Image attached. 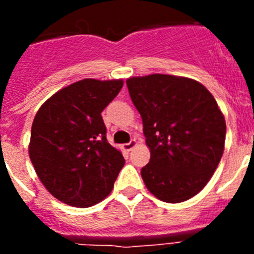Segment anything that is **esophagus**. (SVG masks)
<instances>
[{
  "label": "esophagus",
  "mask_w": 254,
  "mask_h": 254,
  "mask_svg": "<svg viewBox=\"0 0 254 254\" xmlns=\"http://www.w3.org/2000/svg\"><path fill=\"white\" fill-rule=\"evenodd\" d=\"M136 145H137L136 140H131L129 142H127V143H125V145H123V149H125L126 151H131V150L133 149Z\"/></svg>",
  "instance_id": "esophagus-1"
}]
</instances>
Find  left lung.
Returning a JSON list of instances; mask_svg holds the SVG:
<instances>
[{
    "mask_svg": "<svg viewBox=\"0 0 254 254\" xmlns=\"http://www.w3.org/2000/svg\"><path fill=\"white\" fill-rule=\"evenodd\" d=\"M151 156L141 169L147 190L164 202L196 196L220 163L226 125L215 98L202 84L172 75L127 80Z\"/></svg>",
    "mask_w": 254,
    "mask_h": 254,
    "instance_id": "obj_1",
    "label": "left lung"
}]
</instances>
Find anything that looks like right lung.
<instances>
[{
    "instance_id": "right-lung-1",
    "label": "right lung",
    "mask_w": 254,
    "mask_h": 254,
    "mask_svg": "<svg viewBox=\"0 0 254 254\" xmlns=\"http://www.w3.org/2000/svg\"><path fill=\"white\" fill-rule=\"evenodd\" d=\"M122 86V80L85 78L52 95L33 121L31 163L49 193L67 205L100 202L125 165L121 151L108 142L102 118Z\"/></svg>"
}]
</instances>
